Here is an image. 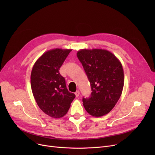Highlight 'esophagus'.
<instances>
[{"label": "esophagus", "instance_id": "1", "mask_svg": "<svg viewBox=\"0 0 155 155\" xmlns=\"http://www.w3.org/2000/svg\"><path fill=\"white\" fill-rule=\"evenodd\" d=\"M75 94L76 97H78L79 96V95H80V91H76V92H75Z\"/></svg>", "mask_w": 155, "mask_h": 155}]
</instances>
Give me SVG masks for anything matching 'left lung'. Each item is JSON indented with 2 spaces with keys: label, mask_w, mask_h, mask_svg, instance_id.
Returning a JSON list of instances; mask_svg holds the SVG:
<instances>
[{
  "label": "left lung",
  "mask_w": 155,
  "mask_h": 155,
  "mask_svg": "<svg viewBox=\"0 0 155 155\" xmlns=\"http://www.w3.org/2000/svg\"><path fill=\"white\" fill-rule=\"evenodd\" d=\"M90 82L92 93L83 97L87 112L95 117L109 113L119 99L124 86V71L120 62L110 52L99 49L77 53Z\"/></svg>",
  "instance_id": "obj_1"
}]
</instances>
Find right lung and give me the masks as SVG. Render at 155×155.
<instances>
[{
    "label": "right lung",
    "instance_id": "add662e5",
    "mask_svg": "<svg viewBox=\"0 0 155 155\" xmlns=\"http://www.w3.org/2000/svg\"><path fill=\"white\" fill-rule=\"evenodd\" d=\"M71 50L54 49L44 53L35 63L31 75L32 94L39 108L54 118L64 116L75 95L70 92L60 68Z\"/></svg>",
    "mask_w": 155,
    "mask_h": 155
}]
</instances>
